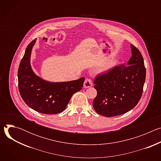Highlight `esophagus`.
Here are the masks:
<instances>
[{"instance_id": "obj_1", "label": "esophagus", "mask_w": 161, "mask_h": 161, "mask_svg": "<svg viewBox=\"0 0 161 161\" xmlns=\"http://www.w3.org/2000/svg\"><path fill=\"white\" fill-rule=\"evenodd\" d=\"M83 86L85 88H89V87L92 86V80L90 78H86V79H85V80L84 81Z\"/></svg>"}]
</instances>
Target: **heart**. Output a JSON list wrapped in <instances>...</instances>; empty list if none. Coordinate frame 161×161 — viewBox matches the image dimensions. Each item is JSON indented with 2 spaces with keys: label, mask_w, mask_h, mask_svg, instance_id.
I'll use <instances>...</instances> for the list:
<instances>
[{
  "label": "heart",
  "mask_w": 161,
  "mask_h": 161,
  "mask_svg": "<svg viewBox=\"0 0 161 161\" xmlns=\"http://www.w3.org/2000/svg\"><path fill=\"white\" fill-rule=\"evenodd\" d=\"M113 65V62H109V63H108V64H106V69L111 68Z\"/></svg>",
  "instance_id": "obj_1"
}]
</instances>
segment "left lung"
Listing matches in <instances>:
<instances>
[{"mask_svg": "<svg viewBox=\"0 0 161 161\" xmlns=\"http://www.w3.org/2000/svg\"><path fill=\"white\" fill-rule=\"evenodd\" d=\"M132 56L127 65L115 66L97 75L94 81L97 92L93 101L95 111L111 117L124 114L140 100L146 77V68L140 50L131 44Z\"/></svg>", "mask_w": 161, "mask_h": 161, "instance_id": "left-lung-1", "label": "left lung"}]
</instances>
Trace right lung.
Instances as JSON below:
<instances>
[{
  "instance_id": "obj_1",
  "label": "right lung",
  "mask_w": 161,
  "mask_h": 161,
  "mask_svg": "<svg viewBox=\"0 0 161 161\" xmlns=\"http://www.w3.org/2000/svg\"><path fill=\"white\" fill-rule=\"evenodd\" d=\"M36 39L27 46L18 71V88L21 98L34 110L44 114L63 111L73 95L81 90L85 78L77 80L52 83L36 76L30 64L31 51Z\"/></svg>"
}]
</instances>
